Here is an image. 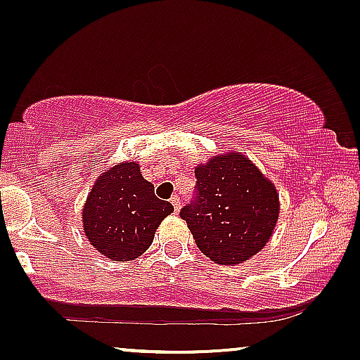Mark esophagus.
<instances>
[{
  "label": "esophagus",
  "mask_w": 360,
  "mask_h": 360,
  "mask_svg": "<svg viewBox=\"0 0 360 360\" xmlns=\"http://www.w3.org/2000/svg\"><path fill=\"white\" fill-rule=\"evenodd\" d=\"M169 200H172V204H173V207H175V211L179 212L180 211V197L179 195H173Z\"/></svg>",
  "instance_id": "1"
}]
</instances>
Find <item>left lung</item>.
<instances>
[{"instance_id": "8db88e82", "label": "left lung", "mask_w": 360, "mask_h": 360, "mask_svg": "<svg viewBox=\"0 0 360 360\" xmlns=\"http://www.w3.org/2000/svg\"><path fill=\"white\" fill-rule=\"evenodd\" d=\"M195 195L180 216L197 247L216 264L233 266L256 256L276 226V187L238 153L195 166Z\"/></svg>"}]
</instances>
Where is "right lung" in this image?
I'll return each mask as SVG.
<instances>
[{
	"mask_svg": "<svg viewBox=\"0 0 360 360\" xmlns=\"http://www.w3.org/2000/svg\"><path fill=\"white\" fill-rule=\"evenodd\" d=\"M173 212L154 195V185L134 161L115 165L91 188L82 211L84 231L96 250L111 261H132L153 243L154 231Z\"/></svg>",
	"mask_w": 360,
	"mask_h": 360,
	"instance_id": "obj_1",
	"label": "right lung"
}]
</instances>
